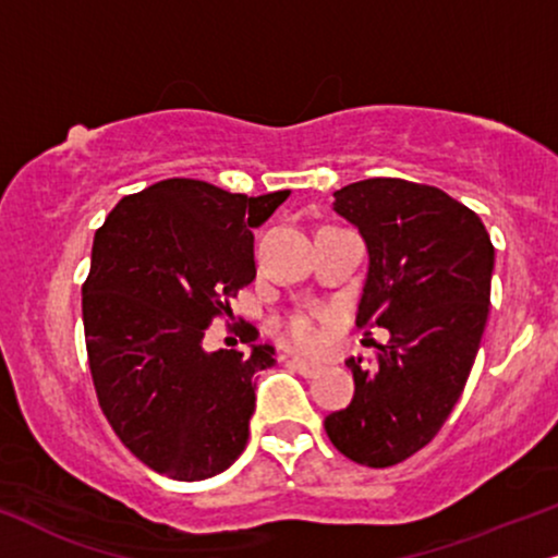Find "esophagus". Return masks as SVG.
Instances as JSON below:
<instances>
[{"label": "esophagus", "mask_w": 558, "mask_h": 558, "mask_svg": "<svg viewBox=\"0 0 558 558\" xmlns=\"http://www.w3.org/2000/svg\"><path fill=\"white\" fill-rule=\"evenodd\" d=\"M287 364H290L294 373H300L302 377H315V375H320V369H323L320 364L305 362V360H300V356H292V360H287Z\"/></svg>", "instance_id": "1"}]
</instances>
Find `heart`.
<instances>
[{"label": "heart", "mask_w": 558, "mask_h": 558, "mask_svg": "<svg viewBox=\"0 0 558 558\" xmlns=\"http://www.w3.org/2000/svg\"><path fill=\"white\" fill-rule=\"evenodd\" d=\"M279 339L300 352H320L328 341V315L315 307H298L277 323Z\"/></svg>", "instance_id": "b5f03b06"}]
</instances>
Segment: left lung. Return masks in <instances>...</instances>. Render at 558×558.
<instances>
[{"label": "left lung", "mask_w": 558, "mask_h": 558, "mask_svg": "<svg viewBox=\"0 0 558 558\" xmlns=\"http://www.w3.org/2000/svg\"><path fill=\"white\" fill-rule=\"evenodd\" d=\"M333 209L360 227L369 271L356 328H388L375 367L349 360L354 398L326 416L336 450L390 469L435 439L463 393L492 298L494 245L478 215L445 191L367 178L336 191Z\"/></svg>", "instance_id": "left-lung-1"}]
</instances>
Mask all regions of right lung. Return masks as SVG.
Segmentation results:
<instances>
[{
	"instance_id": "add662e5",
	"label": "right lung",
	"mask_w": 558,
	"mask_h": 558,
	"mask_svg": "<svg viewBox=\"0 0 558 558\" xmlns=\"http://www.w3.org/2000/svg\"><path fill=\"white\" fill-rule=\"evenodd\" d=\"M287 196L168 178L123 196L95 232L82 284L95 396L116 437L162 476H217L245 450L253 375L277 362L274 347L245 320V354L206 352L204 336L256 277L251 227Z\"/></svg>"
}]
</instances>
